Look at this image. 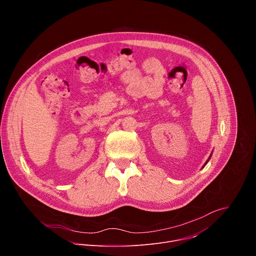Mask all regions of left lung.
<instances>
[{"instance_id": "8db88e82", "label": "left lung", "mask_w": 256, "mask_h": 256, "mask_svg": "<svg viewBox=\"0 0 256 256\" xmlns=\"http://www.w3.org/2000/svg\"><path fill=\"white\" fill-rule=\"evenodd\" d=\"M210 157H212V155H210V158H208V161H206V164H204V165H206V163H208V160H210Z\"/></svg>"}]
</instances>
